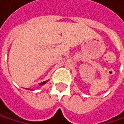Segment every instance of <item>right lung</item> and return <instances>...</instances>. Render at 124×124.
<instances>
[{"label": "right lung", "mask_w": 124, "mask_h": 124, "mask_svg": "<svg viewBox=\"0 0 124 124\" xmlns=\"http://www.w3.org/2000/svg\"><path fill=\"white\" fill-rule=\"evenodd\" d=\"M47 82H48V80H46V81H45V82H42V83H39V85H45V83H47Z\"/></svg>", "instance_id": "right-lung-1"}]
</instances>
